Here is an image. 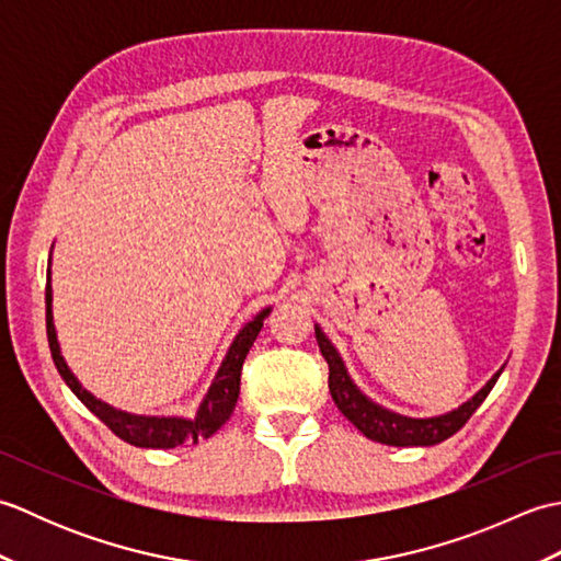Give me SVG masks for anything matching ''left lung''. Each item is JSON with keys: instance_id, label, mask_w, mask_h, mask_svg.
Returning <instances> with one entry per match:
<instances>
[{"instance_id": "1", "label": "left lung", "mask_w": 561, "mask_h": 561, "mask_svg": "<svg viewBox=\"0 0 561 561\" xmlns=\"http://www.w3.org/2000/svg\"><path fill=\"white\" fill-rule=\"evenodd\" d=\"M316 340L330 366L328 386H330L332 400L337 404V410L347 416V420L359 428L366 438L378 440V444H386V446H436L440 440H446L448 436L456 434L460 426H465V422L470 420L472 412L480 408L486 396H490L496 378L502 376L506 366L504 364L499 368V371L486 380V383L474 392L470 400L458 404L456 410L436 414V416H408V414L383 408V404L374 402L366 392H362V388L352 380L347 366H344V359L340 356L337 347L330 342V337L318 323H316Z\"/></svg>"}]
</instances>
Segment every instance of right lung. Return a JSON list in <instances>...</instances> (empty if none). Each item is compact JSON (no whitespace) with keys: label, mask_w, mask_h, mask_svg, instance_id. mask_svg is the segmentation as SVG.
<instances>
[{"label":"right lung","mask_w":561,"mask_h":561,"mask_svg":"<svg viewBox=\"0 0 561 561\" xmlns=\"http://www.w3.org/2000/svg\"><path fill=\"white\" fill-rule=\"evenodd\" d=\"M272 311V306L262 308V311L245 323L238 335L233 337L229 352L221 359L217 376L211 378V386L207 388L205 398H202L195 416H159V414H135L117 410L113 404L103 402L93 396L91 390L79 383V378L71 374L67 366L62 350H59L55 316H53V250L50 260H47V289H45V325H47V342H50V354L57 366L59 376H62L69 390L87 404V408L99 416V420L111 428L115 436L139 448H175L181 444H197L199 438H209L217 428L229 420L236 408L238 392H241V368L245 362V354L253 347L255 337L262 330V320Z\"/></svg>","instance_id":"right-lung-1"}]
</instances>
